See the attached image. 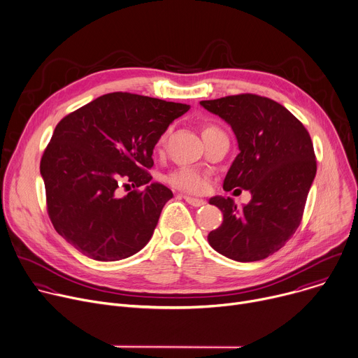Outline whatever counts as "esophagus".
Returning a JSON list of instances; mask_svg holds the SVG:
<instances>
[{
    "instance_id": "34e87169",
    "label": "esophagus",
    "mask_w": 358,
    "mask_h": 358,
    "mask_svg": "<svg viewBox=\"0 0 358 358\" xmlns=\"http://www.w3.org/2000/svg\"><path fill=\"white\" fill-rule=\"evenodd\" d=\"M184 199L192 207H202L203 203H206V201H203V199L195 198V196H191V195H184Z\"/></svg>"
}]
</instances>
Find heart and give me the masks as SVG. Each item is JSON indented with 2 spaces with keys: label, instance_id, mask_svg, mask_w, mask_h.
I'll list each match as a JSON object with an SVG mask.
<instances>
[{
  "label": "heart",
  "instance_id": "1",
  "mask_svg": "<svg viewBox=\"0 0 358 358\" xmlns=\"http://www.w3.org/2000/svg\"><path fill=\"white\" fill-rule=\"evenodd\" d=\"M217 131H221L215 124H206L202 127V137H206L211 133H217ZM170 136V129L166 130L162 137L159 138V147H163L164 143L167 141ZM167 182L180 189V191H185V192H191V194H199V192H203L208 185H210V177L208 174L202 173L199 170H195V169H188V167H184V169H178L176 171H173L171 174L167 176Z\"/></svg>",
  "mask_w": 358,
  "mask_h": 358
}]
</instances>
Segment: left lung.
I'll use <instances>...</instances> for the list:
<instances>
[{
    "label": "left lung",
    "instance_id": "left-lung-1",
    "mask_svg": "<svg viewBox=\"0 0 358 358\" xmlns=\"http://www.w3.org/2000/svg\"><path fill=\"white\" fill-rule=\"evenodd\" d=\"M201 106L231 124L239 147L224 189H249L248 206L214 196L210 203L224 214L221 227L208 234L210 245L238 262L273 255L299 228L309 189L317 171L309 131L278 101L241 93Z\"/></svg>",
    "mask_w": 358,
    "mask_h": 358
}]
</instances>
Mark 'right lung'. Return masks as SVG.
Wrapping results in <instances>:
<instances>
[{
  "instance_id": "obj_1",
  "label": "right lung",
  "mask_w": 358,
  "mask_h": 358,
  "mask_svg": "<svg viewBox=\"0 0 358 358\" xmlns=\"http://www.w3.org/2000/svg\"><path fill=\"white\" fill-rule=\"evenodd\" d=\"M188 109L115 92L65 116L41 159L46 210L57 232L96 261H120L144 248L173 198L167 187L150 182L152 148ZM120 182L135 188L123 199L115 195Z\"/></svg>"
}]
</instances>
